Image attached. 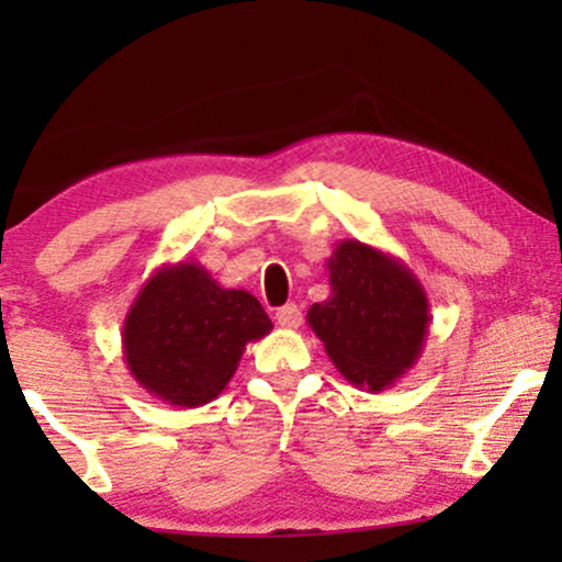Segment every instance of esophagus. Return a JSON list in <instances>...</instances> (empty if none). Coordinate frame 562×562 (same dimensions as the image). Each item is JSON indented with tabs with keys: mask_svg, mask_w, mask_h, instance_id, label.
<instances>
[{
	"mask_svg": "<svg viewBox=\"0 0 562 562\" xmlns=\"http://www.w3.org/2000/svg\"><path fill=\"white\" fill-rule=\"evenodd\" d=\"M302 319H304V314L296 304H286L276 312V322H279L283 329H296L299 325H302Z\"/></svg>",
	"mask_w": 562,
	"mask_h": 562,
	"instance_id": "obj_1",
	"label": "esophagus"
}]
</instances>
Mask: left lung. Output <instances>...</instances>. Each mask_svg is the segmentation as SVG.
Masks as SVG:
<instances>
[{"label":"left lung","instance_id":"left-lung-1","mask_svg":"<svg viewBox=\"0 0 562 562\" xmlns=\"http://www.w3.org/2000/svg\"><path fill=\"white\" fill-rule=\"evenodd\" d=\"M329 294L306 312L337 371L379 391L402 381L425 350L429 302L412 268L391 252L342 240L327 258Z\"/></svg>","mask_w":562,"mask_h":562}]
</instances>
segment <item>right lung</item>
<instances>
[{"instance_id": "add662e5", "label": "right lung", "mask_w": 562, "mask_h": 562, "mask_svg": "<svg viewBox=\"0 0 562 562\" xmlns=\"http://www.w3.org/2000/svg\"><path fill=\"white\" fill-rule=\"evenodd\" d=\"M273 329L250 291L225 289L196 260L156 268L122 325L133 379L160 402L196 409L217 398L245 345Z\"/></svg>"}]
</instances>
